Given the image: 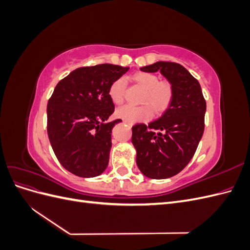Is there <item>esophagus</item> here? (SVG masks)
<instances>
[{"mask_svg":"<svg viewBox=\"0 0 250 250\" xmlns=\"http://www.w3.org/2000/svg\"><path fill=\"white\" fill-rule=\"evenodd\" d=\"M123 122H124L125 124H127L128 126H132V123H131V122H128V121H125V120H124V121H123Z\"/></svg>","mask_w":250,"mask_h":250,"instance_id":"1","label":"esophagus"}]
</instances>
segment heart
Wrapping results in <instances>:
<instances>
[{"label":"heart","instance_id":"1","mask_svg":"<svg viewBox=\"0 0 250 250\" xmlns=\"http://www.w3.org/2000/svg\"><path fill=\"white\" fill-rule=\"evenodd\" d=\"M135 84L144 89L141 103L146 105L141 106H125L117 109L116 115L128 122L146 121L152 116V110L156 115L167 110L174 98L173 85L168 81H160L157 75L152 73L139 72L132 76ZM108 96L113 104L120 105L125 99V80L118 78L108 88Z\"/></svg>","mask_w":250,"mask_h":250}]
</instances>
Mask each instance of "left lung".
<instances>
[{"mask_svg":"<svg viewBox=\"0 0 250 250\" xmlns=\"http://www.w3.org/2000/svg\"><path fill=\"white\" fill-rule=\"evenodd\" d=\"M160 71L174 88V98L161 118L132 126L131 142L144 175L163 179L176 175L190 163L204 131L207 102L198 80L176 62H157L141 67Z\"/></svg>","mask_w":250,"mask_h":250,"instance_id":"obj_1","label":"left lung"}]
</instances>
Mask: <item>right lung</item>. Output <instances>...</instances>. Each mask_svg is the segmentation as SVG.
<instances>
[{"mask_svg": "<svg viewBox=\"0 0 250 250\" xmlns=\"http://www.w3.org/2000/svg\"><path fill=\"white\" fill-rule=\"evenodd\" d=\"M129 67L102 63L78 67L60 80L47 105V130L62 167L79 177H95L106 169L111 130L117 119L108 96L111 83Z\"/></svg>", "mask_w": 250, "mask_h": 250, "instance_id": "right-lung-1", "label": "right lung"}]
</instances>
